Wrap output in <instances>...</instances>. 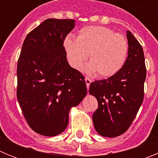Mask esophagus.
<instances>
[{"mask_svg":"<svg viewBox=\"0 0 158 158\" xmlns=\"http://www.w3.org/2000/svg\"><path fill=\"white\" fill-rule=\"evenodd\" d=\"M85 80L86 86H87V88L89 89V85H90V84L92 83V80H91V79H89V77H85Z\"/></svg>","mask_w":158,"mask_h":158,"instance_id":"esophagus-1","label":"esophagus"}]
</instances>
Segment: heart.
Here are the masks:
<instances>
[{
    "label": "heart",
    "mask_w": 158,
    "mask_h": 158,
    "mask_svg": "<svg viewBox=\"0 0 158 158\" xmlns=\"http://www.w3.org/2000/svg\"><path fill=\"white\" fill-rule=\"evenodd\" d=\"M64 48L73 68L81 69L89 54L88 70L101 77L115 75L122 69L128 54L127 40L108 27L88 26L78 31L77 39L67 36Z\"/></svg>",
    "instance_id": "obj_1"
}]
</instances>
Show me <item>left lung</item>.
I'll use <instances>...</instances> for the list:
<instances>
[{
	"instance_id": "1",
	"label": "left lung",
	"mask_w": 158,
	"mask_h": 158,
	"mask_svg": "<svg viewBox=\"0 0 158 158\" xmlns=\"http://www.w3.org/2000/svg\"><path fill=\"white\" fill-rule=\"evenodd\" d=\"M128 55L122 69L107 79L95 81L89 94L98 101L93 125L101 136L114 138L127 131L143 101L146 69L142 46L127 31Z\"/></svg>"
}]
</instances>
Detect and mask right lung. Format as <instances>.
Listing matches in <instances>:
<instances>
[{"mask_svg":"<svg viewBox=\"0 0 158 158\" xmlns=\"http://www.w3.org/2000/svg\"><path fill=\"white\" fill-rule=\"evenodd\" d=\"M73 19H47L26 36L17 63V100L35 132L52 137L87 94L85 77L69 65L63 47Z\"/></svg>","mask_w":158,"mask_h":158,"instance_id":"obj_1","label":"right lung"}]
</instances>
